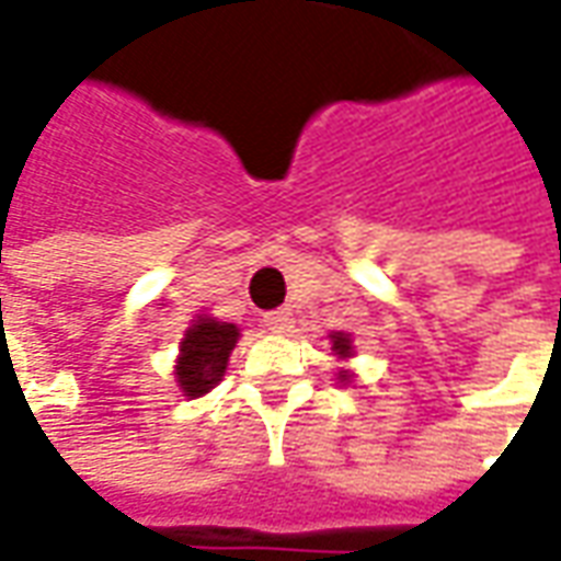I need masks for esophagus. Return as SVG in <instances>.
<instances>
[{"mask_svg": "<svg viewBox=\"0 0 561 561\" xmlns=\"http://www.w3.org/2000/svg\"><path fill=\"white\" fill-rule=\"evenodd\" d=\"M261 324H264L270 333H285V330H291V312H285V309L267 312V316L261 318Z\"/></svg>", "mask_w": 561, "mask_h": 561, "instance_id": "obj_1", "label": "esophagus"}]
</instances>
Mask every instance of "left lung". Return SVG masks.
Instances as JSON below:
<instances>
[{
    "mask_svg": "<svg viewBox=\"0 0 561 561\" xmlns=\"http://www.w3.org/2000/svg\"><path fill=\"white\" fill-rule=\"evenodd\" d=\"M333 352L340 354V357H348V354H352V342H348V336L336 333V336H333ZM342 378H345V376H342Z\"/></svg>",
    "mask_w": 561,
    "mask_h": 561,
    "instance_id": "1",
    "label": "left lung"
}]
</instances>
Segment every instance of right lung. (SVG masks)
<instances>
[{"label":"right lung","instance_id":"1","mask_svg":"<svg viewBox=\"0 0 561 561\" xmlns=\"http://www.w3.org/2000/svg\"><path fill=\"white\" fill-rule=\"evenodd\" d=\"M237 336L240 330L233 324L213 318H201L188 328L176 360V381L185 397H204L213 385H219Z\"/></svg>","mask_w":561,"mask_h":561}]
</instances>
